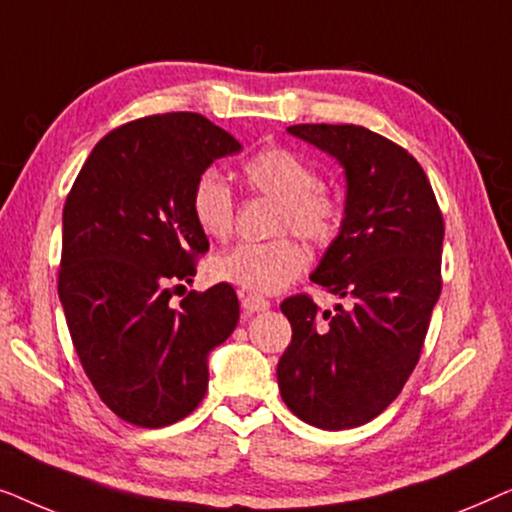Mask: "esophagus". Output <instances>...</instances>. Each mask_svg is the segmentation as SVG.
<instances>
[{
    "mask_svg": "<svg viewBox=\"0 0 512 512\" xmlns=\"http://www.w3.org/2000/svg\"><path fill=\"white\" fill-rule=\"evenodd\" d=\"M242 307L247 314H256V312H265L270 307V300H265L261 296H242Z\"/></svg>",
    "mask_w": 512,
    "mask_h": 512,
    "instance_id": "esophagus-1",
    "label": "esophagus"
}]
</instances>
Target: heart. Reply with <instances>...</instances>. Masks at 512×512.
<instances>
[{"label": "heart", "mask_w": 512, "mask_h": 512, "mask_svg": "<svg viewBox=\"0 0 512 512\" xmlns=\"http://www.w3.org/2000/svg\"><path fill=\"white\" fill-rule=\"evenodd\" d=\"M251 193L277 202L275 233L291 230L312 244H328L342 226L338 195L319 184L317 172L296 153L270 146L242 165ZM193 219L207 237L228 240L235 228V198L226 179L209 170L200 174L191 195ZM307 265V254L293 237L244 242L214 258V277L237 289L270 296L286 289Z\"/></svg>", "instance_id": "obj_1"}]
</instances>
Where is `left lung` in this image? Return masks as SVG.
<instances>
[{"label":"left lung","instance_id":"1","mask_svg":"<svg viewBox=\"0 0 512 512\" xmlns=\"http://www.w3.org/2000/svg\"><path fill=\"white\" fill-rule=\"evenodd\" d=\"M286 130L345 167V219L312 282L349 303L321 312L307 293L284 300L293 335L279 391L303 422L354 429L401 394L422 354L443 286V214L422 165L391 139L361 125Z\"/></svg>","mask_w":512,"mask_h":512}]
</instances>
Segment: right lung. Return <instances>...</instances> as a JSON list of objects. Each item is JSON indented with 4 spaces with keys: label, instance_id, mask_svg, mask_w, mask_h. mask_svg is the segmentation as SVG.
<instances>
[{
    "label": "right lung",
    "instance_id": "1",
    "mask_svg": "<svg viewBox=\"0 0 512 512\" xmlns=\"http://www.w3.org/2000/svg\"><path fill=\"white\" fill-rule=\"evenodd\" d=\"M240 149L200 114L144 116L95 144L67 195L60 303L88 380L125 422L160 429L191 415L207 354L235 331L230 284L191 291L179 307L170 298L209 249L193 219L195 181Z\"/></svg>",
    "mask_w": 512,
    "mask_h": 512
}]
</instances>
